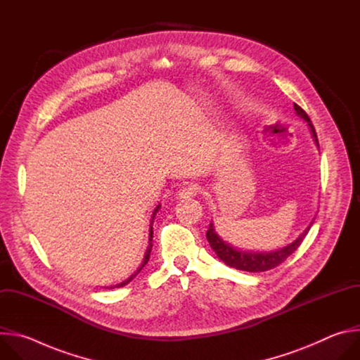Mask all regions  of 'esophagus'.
Returning a JSON list of instances; mask_svg holds the SVG:
<instances>
[{"mask_svg": "<svg viewBox=\"0 0 360 360\" xmlns=\"http://www.w3.org/2000/svg\"><path fill=\"white\" fill-rule=\"evenodd\" d=\"M198 185H195V184H186V185H184L179 191H178V198L179 199H188V198H192V196H195L196 193H198Z\"/></svg>", "mask_w": 360, "mask_h": 360, "instance_id": "1", "label": "esophagus"}]
</instances>
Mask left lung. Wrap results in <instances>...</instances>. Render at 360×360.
Listing matches in <instances>:
<instances>
[{
	"label": "left lung",
	"instance_id": "1",
	"mask_svg": "<svg viewBox=\"0 0 360 360\" xmlns=\"http://www.w3.org/2000/svg\"><path fill=\"white\" fill-rule=\"evenodd\" d=\"M293 108L296 111V115L303 118L307 122V127H309L311 135L314 138L315 145L319 148V142H318V136H316V131L307 117V114L296 104H293ZM315 218L311 221V224L307 225V228H304V231L290 243L272 249V250H243L239 249L233 245H231L229 242L224 240L222 236H219L215 231L214 224H210V229L207 232V239L211 245V248L214 249V252L218 255V258L225 262L228 266L239 269V271H246V272H265L269 269H274L275 266L281 265L289 255H292L299 245L302 243V240L304 239V236L309 232L312 224H314Z\"/></svg>",
	"mask_w": 360,
	"mask_h": 360
}]
</instances>
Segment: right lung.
I'll return each mask as SVG.
<instances>
[{
  "mask_svg": "<svg viewBox=\"0 0 360 360\" xmlns=\"http://www.w3.org/2000/svg\"><path fill=\"white\" fill-rule=\"evenodd\" d=\"M160 208H161V205H158V207L153 210V212H152V217H150V222H149V240H148V248H146V252H145V256H143V259H142V264L139 265V268L129 276V278H127L125 281H122V282H120V283H117V285H111V286H107V289H115V288H122V286H125V285H128L139 272H141V269L148 264V261H149V255H150V249H152V238H153V229H152V225H153V219H155V215H157V212L160 211Z\"/></svg>",
  "mask_w": 360,
  "mask_h": 360,
  "instance_id": "add662e5",
  "label": "right lung"
}]
</instances>
